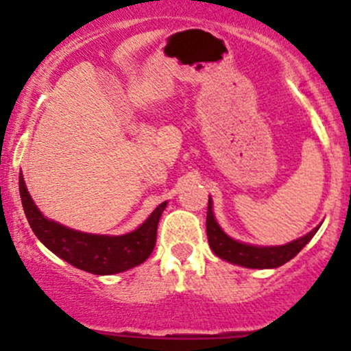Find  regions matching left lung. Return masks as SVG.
<instances>
[{"label":"left lung","mask_w":351,"mask_h":351,"mask_svg":"<svg viewBox=\"0 0 351 351\" xmlns=\"http://www.w3.org/2000/svg\"><path fill=\"white\" fill-rule=\"evenodd\" d=\"M317 228H314L313 231L307 232L302 238L295 239V241L284 244V246H254V244H246L239 243L236 239L229 238L224 231L221 229V226L217 224L214 217V212H212V200L208 197V207H207V238L208 244H210L212 251L217 254L222 260L229 261V263L239 265V267L246 268H278L282 265H285L287 261L292 260L307 243L313 239V236L316 234Z\"/></svg>","instance_id":"1"}]
</instances>
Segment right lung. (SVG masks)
Masks as SVG:
<instances>
[{"label": "right lung", "mask_w": 351, "mask_h": 351, "mask_svg": "<svg viewBox=\"0 0 351 351\" xmlns=\"http://www.w3.org/2000/svg\"><path fill=\"white\" fill-rule=\"evenodd\" d=\"M19 185L25 215L35 236L67 263L95 275L120 274L144 263L153 253L159 217L168 204V202L159 204L153 214L146 219V222L129 234H90V232L74 231L59 222L45 219L32 200L22 173H20Z\"/></svg>", "instance_id": "obj_1"}]
</instances>
